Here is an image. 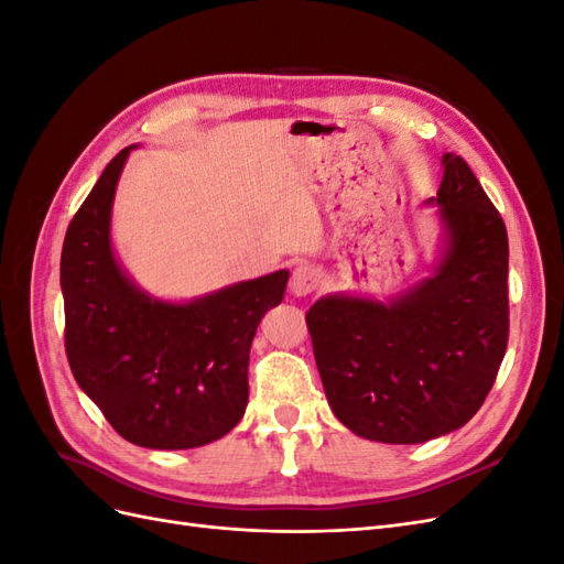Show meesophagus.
<instances>
[{
    "label": "esophagus",
    "instance_id": "34e87169",
    "mask_svg": "<svg viewBox=\"0 0 564 564\" xmlns=\"http://www.w3.org/2000/svg\"><path fill=\"white\" fill-rule=\"evenodd\" d=\"M317 284H319V270L308 263H301L299 268H294L292 280H289V292L294 296H308L315 292Z\"/></svg>",
    "mask_w": 564,
    "mask_h": 564
}]
</instances>
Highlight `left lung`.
<instances>
[{
  "label": "left lung",
  "instance_id": "8db88e82",
  "mask_svg": "<svg viewBox=\"0 0 564 564\" xmlns=\"http://www.w3.org/2000/svg\"><path fill=\"white\" fill-rule=\"evenodd\" d=\"M431 278L388 301L327 294L305 313L336 419L365 440L419 445L482 406L508 344V235L470 166L442 155Z\"/></svg>",
  "mask_w": 564,
  "mask_h": 564
}]
</instances>
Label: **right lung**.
Masks as SVG:
<instances>
[{
	"instance_id": "add662e5",
	"label": "right lung",
	"mask_w": 564,
	"mask_h": 564,
	"mask_svg": "<svg viewBox=\"0 0 564 564\" xmlns=\"http://www.w3.org/2000/svg\"><path fill=\"white\" fill-rule=\"evenodd\" d=\"M133 148L110 160L65 232V352L79 388L131 445L193 449L245 416L251 340L282 303L289 270L181 303L143 292L110 237L117 181Z\"/></svg>"
}]
</instances>
